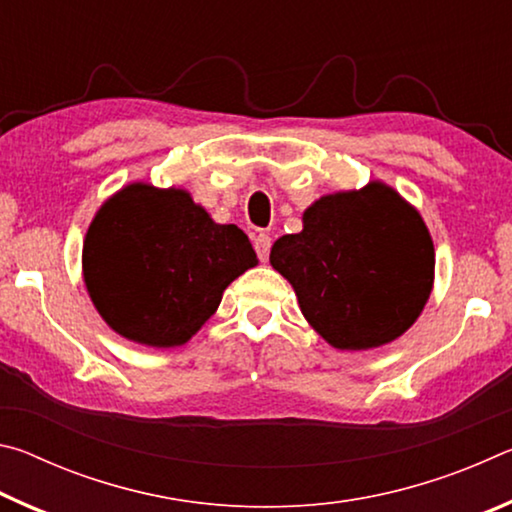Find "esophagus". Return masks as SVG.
Segmentation results:
<instances>
[{
    "label": "esophagus",
    "mask_w": 512,
    "mask_h": 512,
    "mask_svg": "<svg viewBox=\"0 0 512 512\" xmlns=\"http://www.w3.org/2000/svg\"><path fill=\"white\" fill-rule=\"evenodd\" d=\"M271 246H273V239L268 237L266 232H259V235L255 237V253L259 259H262V262H266L268 255H271Z\"/></svg>",
    "instance_id": "1"
}]
</instances>
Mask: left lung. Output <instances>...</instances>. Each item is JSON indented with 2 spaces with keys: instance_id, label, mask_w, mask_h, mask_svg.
I'll return each mask as SVG.
<instances>
[{
  "instance_id": "left-lung-1",
  "label": "left lung",
  "mask_w": 512,
  "mask_h": 512,
  "mask_svg": "<svg viewBox=\"0 0 512 512\" xmlns=\"http://www.w3.org/2000/svg\"><path fill=\"white\" fill-rule=\"evenodd\" d=\"M302 232L271 248V264L296 291L309 325L339 350L379 348L409 329L433 284V241L395 189L323 196Z\"/></svg>"
}]
</instances>
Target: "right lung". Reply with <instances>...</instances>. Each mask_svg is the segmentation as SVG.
<instances>
[{
	"label": "right lung",
	"instance_id": "add662e5",
	"mask_svg": "<svg viewBox=\"0 0 512 512\" xmlns=\"http://www.w3.org/2000/svg\"><path fill=\"white\" fill-rule=\"evenodd\" d=\"M257 264L237 225H219L183 189L128 185L103 203L83 244L94 307L126 339L183 345L225 287Z\"/></svg>",
	"mask_w": 512,
	"mask_h": 512
}]
</instances>
